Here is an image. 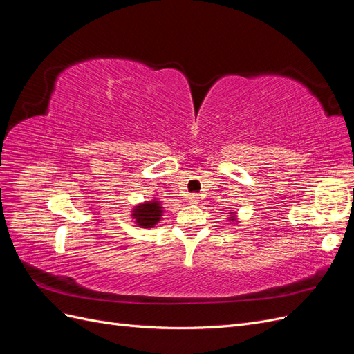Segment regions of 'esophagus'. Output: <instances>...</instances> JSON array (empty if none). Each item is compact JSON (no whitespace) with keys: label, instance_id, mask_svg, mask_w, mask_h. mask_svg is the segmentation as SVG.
<instances>
[{"label":"esophagus","instance_id":"1","mask_svg":"<svg viewBox=\"0 0 354 354\" xmlns=\"http://www.w3.org/2000/svg\"><path fill=\"white\" fill-rule=\"evenodd\" d=\"M189 202H190V203H198V202H199V195L192 194V195L189 196Z\"/></svg>","mask_w":354,"mask_h":354}]
</instances>
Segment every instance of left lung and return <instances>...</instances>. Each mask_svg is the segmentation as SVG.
Masks as SVG:
<instances>
[{
  "label": "left lung",
  "mask_w": 354,
  "mask_h": 354,
  "mask_svg": "<svg viewBox=\"0 0 354 354\" xmlns=\"http://www.w3.org/2000/svg\"><path fill=\"white\" fill-rule=\"evenodd\" d=\"M230 218H232V217H230Z\"/></svg>",
  "instance_id": "8db88e82"
}]
</instances>
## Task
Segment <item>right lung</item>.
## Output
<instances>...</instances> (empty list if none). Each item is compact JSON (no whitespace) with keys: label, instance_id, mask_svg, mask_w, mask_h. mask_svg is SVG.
Returning a JSON list of instances; mask_svg holds the SVG:
<instances>
[{"label":"right lung","instance_id":"right-lung-1","mask_svg":"<svg viewBox=\"0 0 354 354\" xmlns=\"http://www.w3.org/2000/svg\"><path fill=\"white\" fill-rule=\"evenodd\" d=\"M160 214H162V207H160L159 201H152L136 207V209L133 211V217L136 218L138 226L153 227L160 220Z\"/></svg>","mask_w":354,"mask_h":354}]
</instances>
